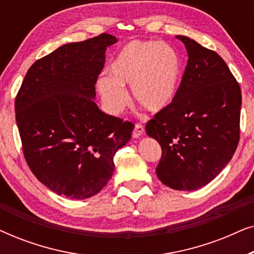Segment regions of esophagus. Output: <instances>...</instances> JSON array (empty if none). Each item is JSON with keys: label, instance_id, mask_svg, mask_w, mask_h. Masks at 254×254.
<instances>
[{"label": "esophagus", "instance_id": "34e87169", "mask_svg": "<svg viewBox=\"0 0 254 254\" xmlns=\"http://www.w3.org/2000/svg\"><path fill=\"white\" fill-rule=\"evenodd\" d=\"M143 134H144V127L142 126V125H140V124L135 125L134 130H133V137L134 138H137V137H140L141 135H143Z\"/></svg>", "mask_w": 254, "mask_h": 254}]
</instances>
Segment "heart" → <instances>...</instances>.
Here are the masks:
<instances>
[{
    "instance_id": "1",
    "label": "heart",
    "mask_w": 254,
    "mask_h": 254,
    "mask_svg": "<svg viewBox=\"0 0 254 254\" xmlns=\"http://www.w3.org/2000/svg\"><path fill=\"white\" fill-rule=\"evenodd\" d=\"M110 75L97 79L106 109L120 114L128 104L125 86H130L133 99L150 112H161L173 102L180 79V60L165 43L131 40L110 64Z\"/></svg>"
}]
</instances>
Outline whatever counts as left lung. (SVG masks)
Instances as JSON below:
<instances>
[{"label": "left lung", "instance_id": "left-lung-1", "mask_svg": "<svg viewBox=\"0 0 254 254\" xmlns=\"http://www.w3.org/2000/svg\"><path fill=\"white\" fill-rule=\"evenodd\" d=\"M189 61L173 102L145 126L162 147L156 175L177 190L210 183L230 162L239 141L242 92L223 59L177 36Z\"/></svg>", "mask_w": 254, "mask_h": 254}]
</instances>
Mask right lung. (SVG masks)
I'll use <instances>...</instances> for the list:
<instances>
[{
  "instance_id": "obj_1",
  "label": "right lung",
  "mask_w": 254,
  "mask_h": 254,
  "mask_svg": "<svg viewBox=\"0 0 254 254\" xmlns=\"http://www.w3.org/2000/svg\"><path fill=\"white\" fill-rule=\"evenodd\" d=\"M117 41L103 33L59 47L31 65L17 93L16 123L27 165L58 195H96L113 176L117 150L130 140L134 125L95 103L106 50Z\"/></svg>"
}]
</instances>
